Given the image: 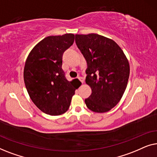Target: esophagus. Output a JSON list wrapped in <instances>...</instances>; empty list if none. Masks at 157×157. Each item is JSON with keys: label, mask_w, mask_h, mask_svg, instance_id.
<instances>
[{"label": "esophagus", "mask_w": 157, "mask_h": 157, "mask_svg": "<svg viewBox=\"0 0 157 157\" xmlns=\"http://www.w3.org/2000/svg\"><path fill=\"white\" fill-rule=\"evenodd\" d=\"M78 80L79 81H81V83H83V82H84V78H82V77H79V78H78Z\"/></svg>", "instance_id": "34e87169"}]
</instances>
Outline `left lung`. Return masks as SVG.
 <instances>
[{"label": "left lung", "mask_w": 157, "mask_h": 157, "mask_svg": "<svg viewBox=\"0 0 157 157\" xmlns=\"http://www.w3.org/2000/svg\"><path fill=\"white\" fill-rule=\"evenodd\" d=\"M87 63L86 83L91 94L85 103L96 113L110 111L121 99L129 77V63L123 51L113 40L90 33L75 36Z\"/></svg>", "instance_id": "1"}]
</instances>
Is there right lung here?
Returning <instances> with one entry per match:
<instances>
[{
  "instance_id": "right-lung-1",
  "label": "right lung",
  "mask_w": 157,
  "mask_h": 157,
  "mask_svg": "<svg viewBox=\"0 0 157 157\" xmlns=\"http://www.w3.org/2000/svg\"><path fill=\"white\" fill-rule=\"evenodd\" d=\"M74 41L72 33L48 36L34 46L25 61V88L34 104L46 114L65 113L75 94L76 80L68 81L62 69L64 51Z\"/></svg>"
}]
</instances>
